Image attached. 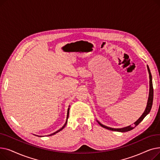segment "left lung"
<instances>
[{"mask_svg": "<svg viewBox=\"0 0 160 160\" xmlns=\"http://www.w3.org/2000/svg\"><path fill=\"white\" fill-rule=\"evenodd\" d=\"M147 69H148V73H149V79H150V81H149V86H150V88H149V95H148V101H147V107H146V109L145 112H143V113L142 114V115L139 117V119L136 121L135 122H134V124H135V127H136V126H138L142 120H143V119L145 118V117H146L147 115H148L149 113V112H150V110L151 108H152V102H153V97H154V91H153V86H152V74H151V72H150V69L148 66L147 65ZM97 122H98V124L101 126L102 127L104 128H106L108 130H112V131H117V132H128V131H130L131 130H132L134 127H132V126H128V127H124V128H110V127H106V126H104L102 124L100 123V122H98L97 121Z\"/></svg>", "mask_w": 160, "mask_h": 160, "instance_id": "1", "label": "left lung"}]
</instances>
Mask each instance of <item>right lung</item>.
<instances>
[{
  "label": "right lung",
  "mask_w": 160,
  "mask_h": 160,
  "mask_svg": "<svg viewBox=\"0 0 160 160\" xmlns=\"http://www.w3.org/2000/svg\"><path fill=\"white\" fill-rule=\"evenodd\" d=\"M69 108H68V110H67V119H66V122H65V124L63 126V127L60 129V130H58V131H56V132H55L54 133H51V134H50V135H48V136H52V135H54L55 133H58V132H59L60 131H61V130H62L64 128H65V125L67 124V119H68V117H69ZM39 136V137H42V136Z\"/></svg>",
  "instance_id": "obj_1"
}]
</instances>
